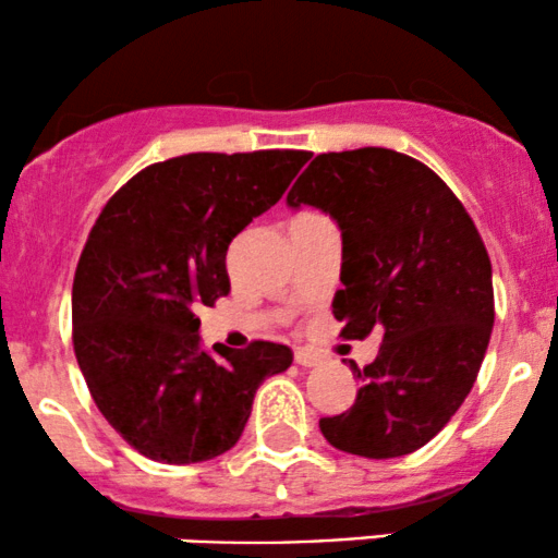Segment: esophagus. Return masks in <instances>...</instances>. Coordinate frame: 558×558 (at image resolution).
Listing matches in <instances>:
<instances>
[{
  "instance_id": "34e87169",
  "label": "esophagus",
  "mask_w": 558,
  "mask_h": 558,
  "mask_svg": "<svg viewBox=\"0 0 558 558\" xmlns=\"http://www.w3.org/2000/svg\"><path fill=\"white\" fill-rule=\"evenodd\" d=\"M319 362H323V356L315 354L312 349H299L296 351V364H301V367H317Z\"/></svg>"
}]
</instances>
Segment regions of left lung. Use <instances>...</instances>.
Here are the masks:
<instances>
[{
	"label": "left lung",
	"instance_id": "left-lung-1",
	"mask_svg": "<svg viewBox=\"0 0 558 558\" xmlns=\"http://www.w3.org/2000/svg\"><path fill=\"white\" fill-rule=\"evenodd\" d=\"M288 204L319 207L341 228V336L383 332L375 362H351L354 407L319 430L356 457L417 451L464 403L490 341V259L475 222L427 165L380 146L317 155Z\"/></svg>",
	"mask_w": 558,
	"mask_h": 558
}]
</instances>
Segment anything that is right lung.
<instances>
[{
  "mask_svg": "<svg viewBox=\"0 0 558 558\" xmlns=\"http://www.w3.org/2000/svg\"><path fill=\"white\" fill-rule=\"evenodd\" d=\"M310 151H196L155 162L105 204L73 278V349L105 420L144 457L194 464L239 444L283 343L198 349V306L228 296L226 254Z\"/></svg>",
  "mask_w": 558,
  "mask_h": 558,
  "instance_id": "right-lung-1",
  "label": "right lung"
}]
</instances>
